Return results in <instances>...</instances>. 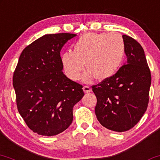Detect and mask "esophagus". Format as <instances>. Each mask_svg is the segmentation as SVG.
Here are the masks:
<instances>
[{"label": "esophagus", "instance_id": "obj_1", "mask_svg": "<svg viewBox=\"0 0 160 160\" xmlns=\"http://www.w3.org/2000/svg\"><path fill=\"white\" fill-rule=\"evenodd\" d=\"M82 89H83L85 93H89L92 92V88H91L90 87L88 86H85L83 88H82Z\"/></svg>", "mask_w": 160, "mask_h": 160}]
</instances>
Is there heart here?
<instances>
[{
  "label": "heart",
  "mask_w": 160,
  "mask_h": 160,
  "mask_svg": "<svg viewBox=\"0 0 160 160\" xmlns=\"http://www.w3.org/2000/svg\"><path fill=\"white\" fill-rule=\"evenodd\" d=\"M125 45L122 35L116 33H88L82 35L73 46V52L62 54L61 63L68 78L78 80L86 67V82L100 81L112 78L120 68Z\"/></svg>",
  "instance_id": "heart-1"
}]
</instances>
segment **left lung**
Returning a JSON list of instances; mask_svg holds the SVG:
<instances>
[{
	"mask_svg": "<svg viewBox=\"0 0 160 160\" xmlns=\"http://www.w3.org/2000/svg\"><path fill=\"white\" fill-rule=\"evenodd\" d=\"M127 61L112 78L92 86L97 97L95 114L105 128L117 132L132 128L146 112L151 83L144 50L123 35Z\"/></svg>",
	"mask_w": 160,
	"mask_h": 160,
	"instance_id": "1",
	"label": "left lung"
}]
</instances>
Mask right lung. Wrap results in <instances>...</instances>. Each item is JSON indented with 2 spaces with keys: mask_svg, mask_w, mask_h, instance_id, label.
Wrapping results in <instances>:
<instances>
[{
  "mask_svg": "<svg viewBox=\"0 0 160 160\" xmlns=\"http://www.w3.org/2000/svg\"><path fill=\"white\" fill-rule=\"evenodd\" d=\"M75 34L45 35L24 48L13 75L18 110L28 127L43 136L65 131L82 86L63 74L60 51Z\"/></svg>",
  "mask_w": 160,
  "mask_h": 160,
  "instance_id": "1",
  "label": "right lung"
}]
</instances>
